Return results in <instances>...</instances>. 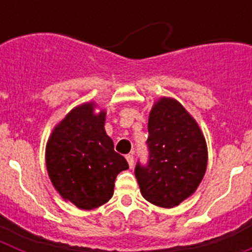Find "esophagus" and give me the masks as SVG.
<instances>
[{
    "instance_id": "esophagus-1",
    "label": "esophagus",
    "mask_w": 252,
    "mask_h": 252,
    "mask_svg": "<svg viewBox=\"0 0 252 252\" xmlns=\"http://www.w3.org/2000/svg\"><path fill=\"white\" fill-rule=\"evenodd\" d=\"M126 160H127L130 168H132L133 166V155L132 154H128V155H126Z\"/></svg>"
}]
</instances>
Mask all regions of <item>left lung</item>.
Listing matches in <instances>:
<instances>
[{
  "instance_id": "8db88e82",
  "label": "left lung",
  "mask_w": 252,
  "mask_h": 252,
  "mask_svg": "<svg viewBox=\"0 0 252 252\" xmlns=\"http://www.w3.org/2000/svg\"><path fill=\"white\" fill-rule=\"evenodd\" d=\"M148 162L137 160L135 177L142 197L160 207H175L194 193L207 168L201 128L179 102L162 98L149 117Z\"/></svg>"
}]
</instances>
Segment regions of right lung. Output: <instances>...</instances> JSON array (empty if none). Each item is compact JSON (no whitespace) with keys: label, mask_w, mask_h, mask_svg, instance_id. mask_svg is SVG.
Here are the masks:
<instances>
[{"label":"right lung","mask_w":252,"mask_h":252,"mask_svg":"<svg viewBox=\"0 0 252 252\" xmlns=\"http://www.w3.org/2000/svg\"><path fill=\"white\" fill-rule=\"evenodd\" d=\"M104 116L91 103L75 107L51 133L46 168L60 195L81 209L102 206L113 195L116 177L128 169L104 131Z\"/></svg>","instance_id":"right-lung-1"}]
</instances>
